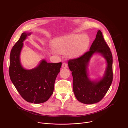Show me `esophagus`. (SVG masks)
<instances>
[{"label":"esophagus","mask_w":128,"mask_h":128,"mask_svg":"<svg viewBox=\"0 0 128 128\" xmlns=\"http://www.w3.org/2000/svg\"><path fill=\"white\" fill-rule=\"evenodd\" d=\"M67 67H68V65H67L66 63H63L62 64V67L63 68H67Z\"/></svg>","instance_id":"34e87169"}]
</instances>
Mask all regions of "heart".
Returning a JSON list of instances; mask_svg holds the SVG:
<instances>
[{
  "mask_svg": "<svg viewBox=\"0 0 128 128\" xmlns=\"http://www.w3.org/2000/svg\"><path fill=\"white\" fill-rule=\"evenodd\" d=\"M88 42V38L82 33H72L57 40L54 46L57 52L60 54L68 52L70 56H76L81 54L86 49ZM53 54L56 51L52 49Z\"/></svg>",
  "mask_w": 128,
  "mask_h": 128,
  "instance_id": "heart-1",
  "label": "heart"
}]
</instances>
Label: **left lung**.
<instances>
[{
	"instance_id": "1",
	"label": "left lung",
	"mask_w": 128,
	"mask_h": 128,
	"mask_svg": "<svg viewBox=\"0 0 128 128\" xmlns=\"http://www.w3.org/2000/svg\"><path fill=\"white\" fill-rule=\"evenodd\" d=\"M95 53L106 58L107 67L102 79L91 81L88 77L87 69L91 57ZM68 65L72 72L74 92L79 101L86 104H94L104 97L113 81V56L100 30L98 31L90 50L78 58L69 60Z\"/></svg>"
}]
</instances>
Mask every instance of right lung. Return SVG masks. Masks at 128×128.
<instances>
[{"label":"right lung","instance_id":"right-lung-1","mask_svg":"<svg viewBox=\"0 0 128 128\" xmlns=\"http://www.w3.org/2000/svg\"><path fill=\"white\" fill-rule=\"evenodd\" d=\"M31 33H22L13 46L8 72L11 81L23 99L29 102L41 104L47 101L52 95L62 63H48L42 60L34 68L24 69L20 62V54L23 42Z\"/></svg>","mask_w":128,"mask_h":128}]
</instances>
